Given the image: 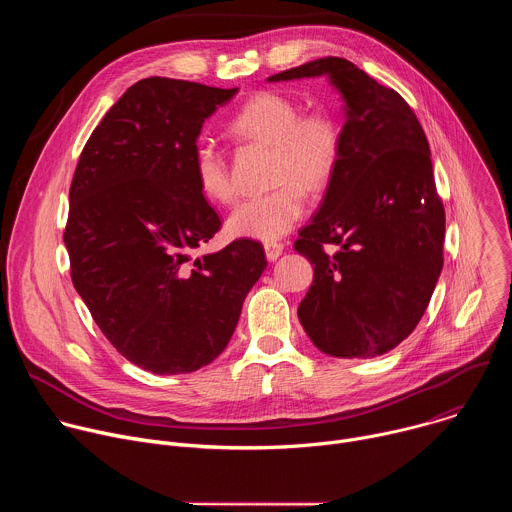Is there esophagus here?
Masks as SVG:
<instances>
[{
    "label": "esophagus",
    "mask_w": 512,
    "mask_h": 512,
    "mask_svg": "<svg viewBox=\"0 0 512 512\" xmlns=\"http://www.w3.org/2000/svg\"><path fill=\"white\" fill-rule=\"evenodd\" d=\"M281 253H283V245L281 243H275V241L265 243V255H267L269 261H275Z\"/></svg>",
    "instance_id": "34e87169"
}]
</instances>
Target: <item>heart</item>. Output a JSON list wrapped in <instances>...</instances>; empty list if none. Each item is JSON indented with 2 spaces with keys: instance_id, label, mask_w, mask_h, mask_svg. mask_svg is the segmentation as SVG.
Returning <instances> with one entry per match:
<instances>
[{
  "instance_id": "1",
  "label": "heart",
  "mask_w": 512,
  "mask_h": 512,
  "mask_svg": "<svg viewBox=\"0 0 512 512\" xmlns=\"http://www.w3.org/2000/svg\"><path fill=\"white\" fill-rule=\"evenodd\" d=\"M233 131L275 145V180L279 188L241 200L227 218L237 239L277 241L306 212L310 190L324 188L340 160V129L328 113L302 115V107L281 93L253 95L233 117ZM200 192L216 202L233 200L237 188L225 154L210 139H200L192 156Z\"/></svg>"
}]
</instances>
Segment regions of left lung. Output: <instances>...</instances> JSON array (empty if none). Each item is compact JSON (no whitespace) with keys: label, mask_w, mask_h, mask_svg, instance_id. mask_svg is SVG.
I'll list each match as a JSON object with an SVG mask.
<instances>
[{"label":"left lung","mask_w":512,"mask_h":512,"mask_svg":"<svg viewBox=\"0 0 512 512\" xmlns=\"http://www.w3.org/2000/svg\"><path fill=\"white\" fill-rule=\"evenodd\" d=\"M322 75L340 93L346 121L338 168L294 243L314 265L298 318L318 350L369 358L393 350L419 324L444 267L446 212L427 137L397 91L338 56L267 81Z\"/></svg>","instance_id":"obj_1"}]
</instances>
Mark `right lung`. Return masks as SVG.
<instances>
[{"instance_id": "right-lung-1", "label": "right lung", "mask_w": 512, "mask_h": 512, "mask_svg": "<svg viewBox=\"0 0 512 512\" xmlns=\"http://www.w3.org/2000/svg\"><path fill=\"white\" fill-rule=\"evenodd\" d=\"M237 91L164 77L131 85L72 176V283L117 352L154 375L194 373L221 354L267 267L253 239L192 257L221 229L192 172L196 139Z\"/></svg>"}]
</instances>
